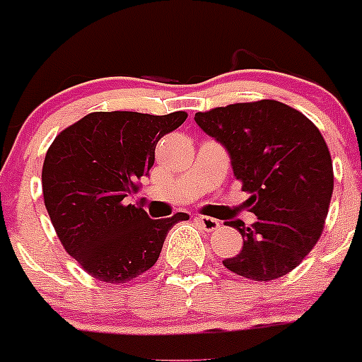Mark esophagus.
<instances>
[{
  "label": "esophagus",
  "mask_w": 362,
  "mask_h": 362,
  "mask_svg": "<svg viewBox=\"0 0 362 362\" xmlns=\"http://www.w3.org/2000/svg\"><path fill=\"white\" fill-rule=\"evenodd\" d=\"M196 221H198V224L202 226L204 231H208V233H211V231H215V229L221 228V222H218L217 218H214V217H204V215H199Z\"/></svg>",
  "instance_id": "34e87169"
}]
</instances>
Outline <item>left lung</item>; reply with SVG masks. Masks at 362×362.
Segmentation results:
<instances>
[{
    "instance_id": "8db88e82",
    "label": "left lung",
    "mask_w": 362,
    "mask_h": 362,
    "mask_svg": "<svg viewBox=\"0 0 362 362\" xmlns=\"http://www.w3.org/2000/svg\"><path fill=\"white\" fill-rule=\"evenodd\" d=\"M224 145L247 204L257 221L245 228L238 255L222 261L229 272L269 282L293 272L322 235L333 194L329 148L315 124L275 100L235 103L194 115Z\"/></svg>"
}]
</instances>
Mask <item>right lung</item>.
I'll return each instance as SVG.
<instances>
[{
	"instance_id": "obj_1",
	"label": "right lung",
	"mask_w": 362,
	"mask_h": 362,
	"mask_svg": "<svg viewBox=\"0 0 362 362\" xmlns=\"http://www.w3.org/2000/svg\"><path fill=\"white\" fill-rule=\"evenodd\" d=\"M185 119V112H93L61 131L47 151L45 208L64 250L94 279H136L156 264L168 231L189 217L154 221L124 202L154 166L158 141Z\"/></svg>"
}]
</instances>
